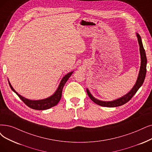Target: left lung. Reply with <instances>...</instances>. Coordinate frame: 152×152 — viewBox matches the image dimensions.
<instances>
[{"instance_id": "8db88e82", "label": "left lung", "mask_w": 152, "mask_h": 152, "mask_svg": "<svg viewBox=\"0 0 152 152\" xmlns=\"http://www.w3.org/2000/svg\"><path fill=\"white\" fill-rule=\"evenodd\" d=\"M138 44L140 47V58H141V65L140 67V71L138 73V75L137 77V80L136 83H135L134 86L130 90L129 92L126 94L125 95L120 97V98L115 99L112 101H102L96 99V98L92 95L90 93L89 90L87 88V93L90 97V99L92 100L94 102H95L96 104L102 106V107H119L121 105H123L126 102H128L132 98L133 96L134 95L138 90L142 86V84L145 80V76H146V72H147V60L146 57V53L143 46L142 41L141 37L138 33H136Z\"/></svg>"}]
</instances>
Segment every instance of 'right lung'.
I'll list each match as a JSON object with an SVG mask.
<instances>
[{
  "label": "right lung",
  "mask_w": 152,
  "mask_h": 152,
  "mask_svg": "<svg viewBox=\"0 0 152 152\" xmlns=\"http://www.w3.org/2000/svg\"><path fill=\"white\" fill-rule=\"evenodd\" d=\"M73 72L74 71L70 72L68 73L67 74H66L63 78L60 81L59 86H58L57 89L55 92L51 96L47 97L46 99H42V100H30L28 99L25 98V97L22 96L20 94H18L16 91L14 89L12 86H11V84L8 79L9 84L10 86V88L18 96H19V98L24 102L25 104L30 108H31L32 109H35V110H47V109L50 108L51 107H53L55 105H56L59 101L61 99L62 97V90L63 88L65 86V83L66 81L68 80L69 77L72 75Z\"/></svg>",
  "instance_id": "1"
}]
</instances>
